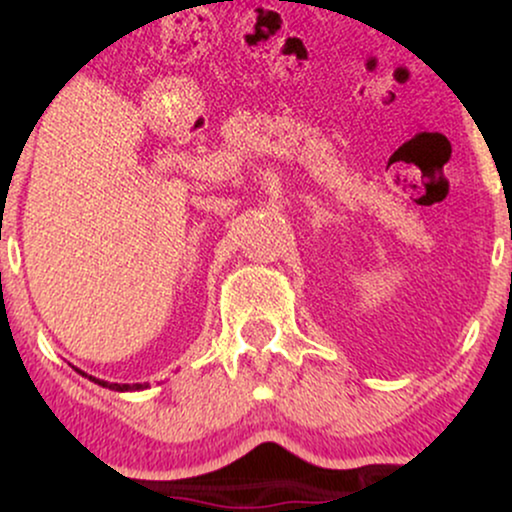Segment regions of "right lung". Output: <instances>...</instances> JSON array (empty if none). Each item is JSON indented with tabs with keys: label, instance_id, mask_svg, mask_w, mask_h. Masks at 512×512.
<instances>
[{
	"label": "right lung",
	"instance_id": "1",
	"mask_svg": "<svg viewBox=\"0 0 512 512\" xmlns=\"http://www.w3.org/2000/svg\"><path fill=\"white\" fill-rule=\"evenodd\" d=\"M81 373V370H79ZM81 375H86V373H81ZM88 380H93V383L96 385H101V387H108V390H115V392H132V390H144V387H149L146 383H134V385H120V383H108V380H98V378H93V375H88Z\"/></svg>",
	"mask_w": 512,
	"mask_h": 512
}]
</instances>
